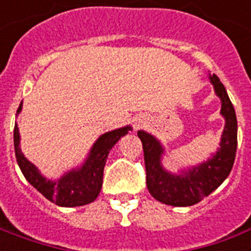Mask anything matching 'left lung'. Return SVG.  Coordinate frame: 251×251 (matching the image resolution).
Segmentation results:
<instances>
[{
  "mask_svg": "<svg viewBox=\"0 0 251 251\" xmlns=\"http://www.w3.org/2000/svg\"><path fill=\"white\" fill-rule=\"evenodd\" d=\"M210 82L222 101L221 114L226 122L220 144L221 148L212 159L176 176L167 172L160 164L164 150L159 141L144 131L137 132L144 150L147 188L152 197L163 204L172 206L197 204L217 189L233 168L237 152V118L234 107L217 75L213 74Z\"/></svg>",
  "mask_w": 251,
  "mask_h": 251,
  "instance_id": "obj_1",
  "label": "left lung"
}]
</instances>
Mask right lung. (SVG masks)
Wrapping results in <instances>:
<instances>
[{
  "mask_svg": "<svg viewBox=\"0 0 251 251\" xmlns=\"http://www.w3.org/2000/svg\"><path fill=\"white\" fill-rule=\"evenodd\" d=\"M22 103L18 107L20 112ZM131 127H123L101 135L92 147L86 163L76 171H70L58 181H50L38 172V169L22 154L20 148V132L14 126V152L21 172L31 185L58 206L73 208L90 204L100 193L103 182V169L111 148L120 137L127 135Z\"/></svg>",
  "mask_w": 251,
  "mask_h": 251,
  "instance_id": "add662e5",
  "label": "right lung"
}]
</instances>
